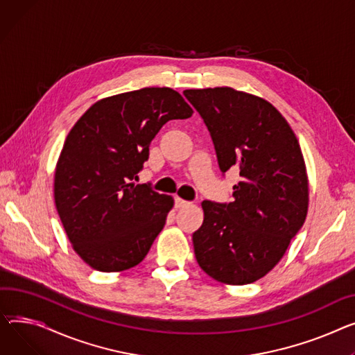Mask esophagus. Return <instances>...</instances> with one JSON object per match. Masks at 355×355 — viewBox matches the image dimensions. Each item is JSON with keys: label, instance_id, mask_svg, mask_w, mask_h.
<instances>
[{"label": "esophagus", "instance_id": "esophagus-1", "mask_svg": "<svg viewBox=\"0 0 355 355\" xmlns=\"http://www.w3.org/2000/svg\"><path fill=\"white\" fill-rule=\"evenodd\" d=\"M174 201H175V207H177V208H181V207H185V205L190 204V201H185V200H182V198H180V197H175Z\"/></svg>", "mask_w": 355, "mask_h": 355}]
</instances>
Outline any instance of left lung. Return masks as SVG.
I'll return each instance as SVG.
<instances>
[{
    "instance_id": "obj_1",
    "label": "left lung",
    "mask_w": 355,
    "mask_h": 355,
    "mask_svg": "<svg viewBox=\"0 0 355 355\" xmlns=\"http://www.w3.org/2000/svg\"><path fill=\"white\" fill-rule=\"evenodd\" d=\"M204 120L220 170H240L232 202L202 201L193 234L198 266L224 284H250L270 272L302 227L309 178L298 139L268 101L230 87L185 89Z\"/></svg>"
}]
</instances>
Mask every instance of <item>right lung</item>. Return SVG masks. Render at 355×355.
Segmentation results:
<instances>
[{
    "label": "right lung",
    "instance_id": "add662e5",
    "mask_svg": "<svg viewBox=\"0 0 355 355\" xmlns=\"http://www.w3.org/2000/svg\"><path fill=\"white\" fill-rule=\"evenodd\" d=\"M193 112L171 88H141L97 101L68 132L55 207L69 243L94 270L124 271L148 254L174 200L132 180L161 127Z\"/></svg>",
    "mask_w": 355,
    "mask_h": 355
}]
</instances>
